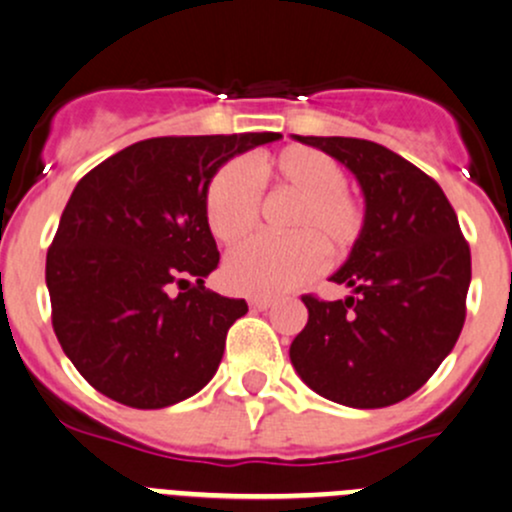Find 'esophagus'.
Segmentation results:
<instances>
[{"instance_id": "34e87169", "label": "esophagus", "mask_w": 512, "mask_h": 512, "mask_svg": "<svg viewBox=\"0 0 512 512\" xmlns=\"http://www.w3.org/2000/svg\"><path fill=\"white\" fill-rule=\"evenodd\" d=\"M272 304H275V299L272 297H250V307L257 309V312H265V309H270Z\"/></svg>"}]
</instances>
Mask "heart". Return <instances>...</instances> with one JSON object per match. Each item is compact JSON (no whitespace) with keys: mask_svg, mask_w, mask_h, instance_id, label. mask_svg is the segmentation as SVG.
<instances>
[{"mask_svg":"<svg viewBox=\"0 0 512 512\" xmlns=\"http://www.w3.org/2000/svg\"><path fill=\"white\" fill-rule=\"evenodd\" d=\"M252 181L240 163L215 170L205 188L203 213L210 235L235 247L260 223V193L294 195L282 230L285 240H255L225 262L232 292L272 297L307 282L329 260H344L361 242L366 208L347 185L342 165L309 146H285L252 160Z\"/></svg>","mask_w":512,"mask_h":512,"instance_id":"b5f03b06","label":"heart"}]
</instances>
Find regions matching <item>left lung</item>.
<instances>
[{
	"instance_id": "left-lung-1",
	"label": "left lung",
	"mask_w": 512,
	"mask_h": 512,
	"mask_svg": "<svg viewBox=\"0 0 512 512\" xmlns=\"http://www.w3.org/2000/svg\"><path fill=\"white\" fill-rule=\"evenodd\" d=\"M347 165L366 230L332 282L352 297L302 294L309 319L289 347L304 384L352 409H384L421 389L466 322L471 247L441 185L374 141L294 136Z\"/></svg>"
}]
</instances>
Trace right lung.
<instances>
[{"mask_svg": "<svg viewBox=\"0 0 512 512\" xmlns=\"http://www.w3.org/2000/svg\"><path fill=\"white\" fill-rule=\"evenodd\" d=\"M277 138H148L76 183L46 252V287L61 349L103 396L163 409L213 379L247 302L205 289L220 262L205 188L225 160Z\"/></svg>", "mask_w": 512, "mask_h": 512, "instance_id": "1", "label": "right lung"}]
</instances>
